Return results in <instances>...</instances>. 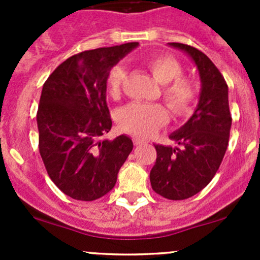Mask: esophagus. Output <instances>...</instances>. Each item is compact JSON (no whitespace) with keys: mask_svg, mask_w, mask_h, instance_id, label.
<instances>
[{"mask_svg":"<svg viewBox=\"0 0 260 260\" xmlns=\"http://www.w3.org/2000/svg\"><path fill=\"white\" fill-rule=\"evenodd\" d=\"M133 143H135L136 146H142L143 143H146V140H143V138H140V137H135L133 138Z\"/></svg>","mask_w":260,"mask_h":260,"instance_id":"esophagus-1","label":"esophagus"}]
</instances>
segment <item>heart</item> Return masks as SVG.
Returning <instances> with one entry per match:
<instances>
[{
	"instance_id": "heart-1",
	"label": "heart",
	"mask_w": 260,
	"mask_h": 260,
	"mask_svg": "<svg viewBox=\"0 0 260 260\" xmlns=\"http://www.w3.org/2000/svg\"><path fill=\"white\" fill-rule=\"evenodd\" d=\"M145 67L152 77L164 85L162 94L170 108L179 115L191 113L198 101V86L182 75V67L175 57L154 54L145 60ZM127 80V69L115 65L108 77V90L112 96L119 95ZM169 120L166 109L158 104L131 103L118 112V123L127 132L136 136L153 135Z\"/></svg>"
}]
</instances>
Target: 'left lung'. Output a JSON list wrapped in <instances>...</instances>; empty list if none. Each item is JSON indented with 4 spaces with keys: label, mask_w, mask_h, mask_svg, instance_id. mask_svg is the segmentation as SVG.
Segmentation results:
<instances>
[{
    "label": "left lung",
    "mask_w": 260,
    "mask_h": 260,
    "mask_svg": "<svg viewBox=\"0 0 260 260\" xmlns=\"http://www.w3.org/2000/svg\"><path fill=\"white\" fill-rule=\"evenodd\" d=\"M169 45L192 60L201 89L193 114L170 135L179 147L154 145L157 158L149 181L158 195L169 200H185L200 192L219 170L229 143L232 115L228 85L214 62L192 46L180 43Z\"/></svg>",
    "instance_id": "1"
}]
</instances>
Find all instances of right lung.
Listing matches in <instances>:
<instances>
[{
	"label": "right lung",
	"instance_id": "right-lung-1",
	"mask_svg": "<svg viewBox=\"0 0 260 260\" xmlns=\"http://www.w3.org/2000/svg\"><path fill=\"white\" fill-rule=\"evenodd\" d=\"M137 46L128 43L80 52L61 62L44 84L36 117L39 149L52 182L75 200L93 201L108 193L132 152L127 136L99 137L112 128L109 73Z\"/></svg>",
	"mask_w": 260,
	"mask_h": 260
}]
</instances>
